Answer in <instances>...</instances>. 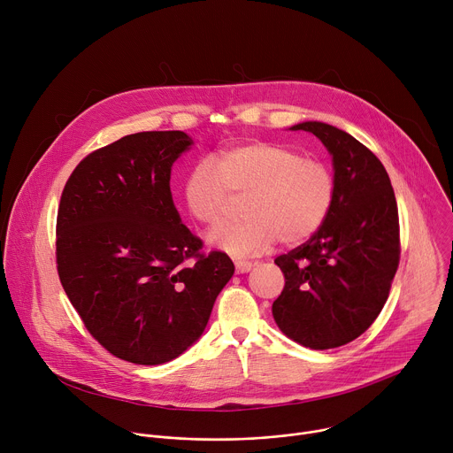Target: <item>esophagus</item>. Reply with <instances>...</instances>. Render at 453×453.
<instances>
[{"label":"esophagus","mask_w":453,"mask_h":453,"mask_svg":"<svg viewBox=\"0 0 453 453\" xmlns=\"http://www.w3.org/2000/svg\"><path fill=\"white\" fill-rule=\"evenodd\" d=\"M234 269H236L238 274H243V273H249L252 269V264L245 262V260H234Z\"/></svg>","instance_id":"34e87169"}]
</instances>
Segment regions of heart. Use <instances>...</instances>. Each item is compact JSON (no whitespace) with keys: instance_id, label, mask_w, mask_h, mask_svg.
Here are the masks:
<instances>
[{"instance_id":"obj_1","label":"heart","mask_w":453,"mask_h":453,"mask_svg":"<svg viewBox=\"0 0 453 453\" xmlns=\"http://www.w3.org/2000/svg\"><path fill=\"white\" fill-rule=\"evenodd\" d=\"M211 163L201 161L184 179L189 215L215 227L242 199L245 217L226 224L208 242L233 256L269 250L278 240L297 245L326 222L335 203V175L328 165L306 159L294 149L249 142L222 149Z\"/></svg>"}]
</instances>
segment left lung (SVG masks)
Returning <instances> with one entry per match:
<instances>
[{
	"label": "left lung",
	"mask_w": 453,
	"mask_h": 453,
	"mask_svg": "<svg viewBox=\"0 0 453 453\" xmlns=\"http://www.w3.org/2000/svg\"><path fill=\"white\" fill-rule=\"evenodd\" d=\"M292 131L311 133L328 149L337 189L322 227L274 260L285 287L273 315L301 346L332 349L360 337L389 297L400 264L398 204L380 159L351 134L320 121Z\"/></svg>",
	"instance_id": "8db88e82"
}]
</instances>
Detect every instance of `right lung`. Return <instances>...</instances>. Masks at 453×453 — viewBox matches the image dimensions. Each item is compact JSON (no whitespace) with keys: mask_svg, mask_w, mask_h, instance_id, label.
<instances>
[{"mask_svg":"<svg viewBox=\"0 0 453 453\" xmlns=\"http://www.w3.org/2000/svg\"><path fill=\"white\" fill-rule=\"evenodd\" d=\"M180 131L128 134L86 156L62 189L57 273L88 332L114 357L157 365L196 342L234 265L203 252L173 206Z\"/></svg>","mask_w":453,"mask_h":453,"instance_id":"right-lung-1","label":"right lung"}]
</instances>
